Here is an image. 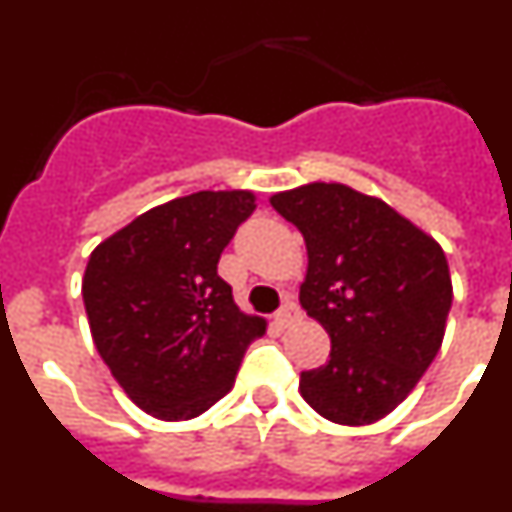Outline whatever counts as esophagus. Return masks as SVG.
Here are the masks:
<instances>
[{"label": "esophagus", "mask_w": 512, "mask_h": 512, "mask_svg": "<svg viewBox=\"0 0 512 512\" xmlns=\"http://www.w3.org/2000/svg\"><path fill=\"white\" fill-rule=\"evenodd\" d=\"M297 320H300V307H297L295 302H284L282 310L277 312V323L287 328V325L297 323Z\"/></svg>", "instance_id": "1"}]
</instances>
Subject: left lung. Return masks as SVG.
Here are the masks:
<instances>
[{"label":"left lung","instance_id":"1","mask_svg":"<svg viewBox=\"0 0 512 512\" xmlns=\"http://www.w3.org/2000/svg\"><path fill=\"white\" fill-rule=\"evenodd\" d=\"M307 246L300 302L330 336V359L300 374L315 413L341 425L390 415L436 359L451 310L443 248L387 202L312 182L271 197Z\"/></svg>","mask_w":512,"mask_h":512}]
</instances>
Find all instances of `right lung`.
Masks as SVG:
<instances>
[{"instance_id":"obj_1","label":"right lung","mask_w":512,"mask_h":512,"mask_svg":"<svg viewBox=\"0 0 512 512\" xmlns=\"http://www.w3.org/2000/svg\"><path fill=\"white\" fill-rule=\"evenodd\" d=\"M256 210L246 189L194 192L138 215L89 256L81 295L94 346L125 395L189 420L228 395L266 320L246 315L217 261Z\"/></svg>"}]
</instances>
